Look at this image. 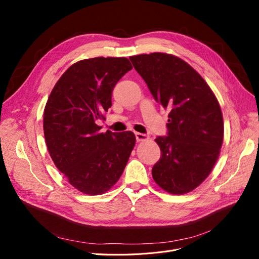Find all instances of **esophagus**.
Returning <instances> with one entry per match:
<instances>
[{"label":"esophagus","mask_w":259,"mask_h":259,"mask_svg":"<svg viewBox=\"0 0 259 259\" xmlns=\"http://www.w3.org/2000/svg\"><path fill=\"white\" fill-rule=\"evenodd\" d=\"M135 136L137 142H144V140H147L149 138L147 135L142 134V133H135Z\"/></svg>","instance_id":"34e87169"}]
</instances>
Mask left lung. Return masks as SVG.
I'll return each mask as SVG.
<instances>
[{"label":"left lung","mask_w":259,"mask_h":259,"mask_svg":"<svg viewBox=\"0 0 259 259\" xmlns=\"http://www.w3.org/2000/svg\"><path fill=\"white\" fill-rule=\"evenodd\" d=\"M153 98L168 108L167 136L155 143L161 158L152 177L163 190L184 194L200 186L218 160L224 140L221 106L204 79L183 59L166 53L130 57Z\"/></svg>","instance_id":"8db88e82"}]
</instances>
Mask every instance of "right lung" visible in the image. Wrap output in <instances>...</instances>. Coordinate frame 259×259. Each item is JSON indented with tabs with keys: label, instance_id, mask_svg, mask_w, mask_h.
I'll use <instances>...</instances> for the list:
<instances>
[{
	"label": "right lung",
	"instance_id": "1",
	"mask_svg": "<svg viewBox=\"0 0 259 259\" xmlns=\"http://www.w3.org/2000/svg\"><path fill=\"white\" fill-rule=\"evenodd\" d=\"M125 57H96L70 66L46 103L45 143L56 167L79 191L105 193L121 177L136 137L126 131L100 133L98 120L111 107L115 84L132 70Z\"/></svg>",
	"mask_w": 259,
	"mask_h": 259
}]
</instances>
